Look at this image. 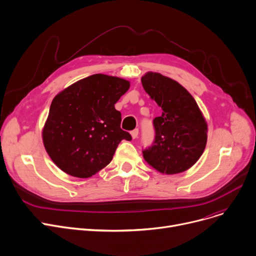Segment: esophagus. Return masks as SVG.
I'll return each instance as SVG.
<instances>
[{
    "instance_id": "34e87169",
    "label": "esophagus",
    "mask_w": 256,
    "mask_h": 256,
    "mask_svg": "<svg viewBox=\"0 0 256 256\" xmlns=\"http://www.w3.org/2000/svg\"><path fill=\"white\" fill-rule=\"evenodd\" d=\"M131 135H132V138H138V129L136 128V129H134V130H132L131 131Z\"/></svg>"
}]
</instances>
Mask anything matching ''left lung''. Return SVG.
<instances>
[{
  "mask_svg": "<svg viewBox=\"0 0 256 256\" xmlns=\"http://www.w3.org/2000/svg\"><path fill=\"white\" fill-rule=\"evenodd\" d=\"M142 84L162 110L153 120L155 138L142 150L144 158L162 174L183 172L200 159L206 144L208 127L198 105L185 88L160 73H146Z\"/></svg>",
  "mask_w": 256,
  "mask_h": 256,
  "instance_id": "left-lung-1",
  "label": "left lung"
}]
</instances>
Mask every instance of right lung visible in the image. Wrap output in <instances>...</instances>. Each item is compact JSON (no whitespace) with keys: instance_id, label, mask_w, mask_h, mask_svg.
Segmentation results:
<instances>
[{"instance_id":"1","label":"right lung","mask_w":256,"mask_h":256,"mask_svg":"<svg viewBox=\"0 0 256 256\" xmlns=\"http://www.w3.org/2000/svg\"><path fill=\"white\" fill-rule=\"evenodd\" d=\"M129 82L94 74L58 94L50 105L42 138L48 154L66 174L88 178L106 166L123 140L121 112L114 104Z\"/></svg>"}]
</instances>
